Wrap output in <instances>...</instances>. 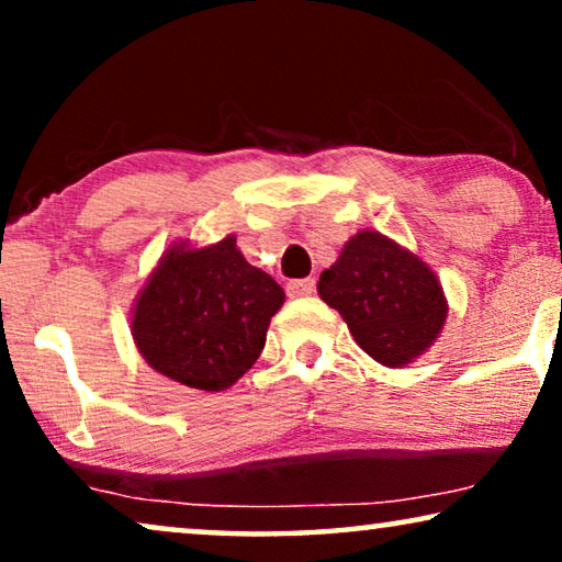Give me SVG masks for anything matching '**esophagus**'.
<instances>
[{"label": "esophagus", "mask_w": 562, "mask_h": 562, "mask_svg": "<svg viewBox=\"0 0 562 562\" xmlns=\"http://www.w3.org/2000/svg\"><path fill=\"white\" fill-rule=\"evenodd\" d=\"M314 289H317V281L314 279H294L286 283L289 296H310L314 294Z\"/></svg>", "instance_id": "1"}]
</instances>
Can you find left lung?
<instances>
[{
    "mask_svg": "<svg viewBox=\"0 0 562 562\" xmlns=\"http://www.w3.org/2000/svg\"><path fill=\"white\" fill-rule=\"evenodd\" d=\"M319 296L342 314L373 360L398 368L440 335L448 302L440 281L409 250L379 233H358L317 283Z\"/></svg>",
    "mask_w": 562,
    "mask_h": 562,
    "instance_id": "1",
    "label": "left lung"
}]
</instances>
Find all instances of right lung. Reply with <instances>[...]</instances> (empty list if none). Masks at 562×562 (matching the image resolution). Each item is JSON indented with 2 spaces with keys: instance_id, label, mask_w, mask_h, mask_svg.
<instances>
[{
  "instance_id": "1",
  "label": "right lung",
  "mask_w": 562,
  "mask_h": 562,
  "mask_svg": "<svg viewBox=\"0 0 562 562\" xmlns=\"http://www.w3.org/2000/svg\"><path fill=\"white\" fill-rule=\"evenodd\" d=\"M281 304L283 289L229 235L212 248L166 252L135 304L133 337L158 373L225 391L258 360Z\"/></svg>"
}]
</instances>
